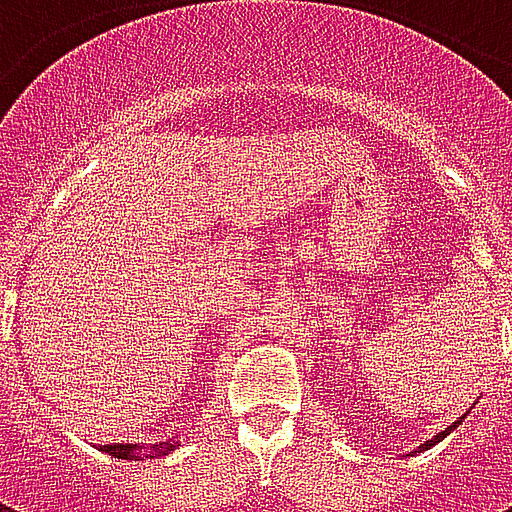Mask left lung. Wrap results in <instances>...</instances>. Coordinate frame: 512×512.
Instances as JSON below:
<instances>
[{"instance_id": "1", "label": "left lung", "mask_w": 512, "mask_h": 512, "mask_svg": "<svg viewBox=\"0 0 512 512\" xmlns=\"http://www.w3.org/2000/svg\"><path fill=\"white\" fill-rule=\"evenodd\" d=\"M463 417H466V414H463ZM463 417H458V422H452V425H450V428H447V430H441L439 436H433V439H430V441H425V444H422V447H419V452H422V450H428V447H433V444H436V441L444 439V436H447V433H450V430L458 428V425H461V422H463Z\"/></svg>"}]
</instances>
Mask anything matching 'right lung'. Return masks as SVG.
I'll return each mask as SVG.
<instances>
[{
    "instance_id": "obj_1",
    "label": "right lung",
    "mask_w": 512,
    "mask_h": 512,
    "mask_svg": "<svg viewBox=\"0 0 512 512\" xmlns=\"http://www.w3.org/2000/svg\"><path fill=\"white\" fill-rule=\"evenodd\" d=\"M101 450L109 452V455H115V458H123V461H139V458H142V447H139V444H104ZM167 450H172V444H164V452Z\"/></svg>"
}]
</instances>
